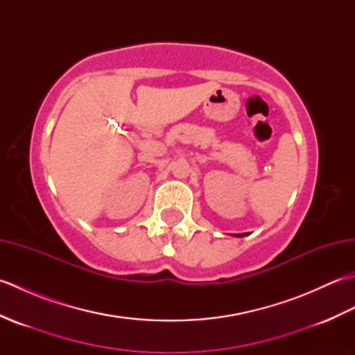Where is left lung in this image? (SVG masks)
I'll list each match as a JSON object with an SVG mask.
<instances>
[{
	"instance_id": "left-lung-1",
	"label": "left lung",
	"mask_w": 355,
	"mask_h": 355,
	"mask_svg": "<svg viewBox=\"0 0 355 355\" xmlns=\"http://www.w3.org/2000/svg\"><path fill=\"white\" fill-rule=\"evenodd\" d=\"M245 235V233H238V235L236 236H244Z\"/></svg>"
}]
</instances>
